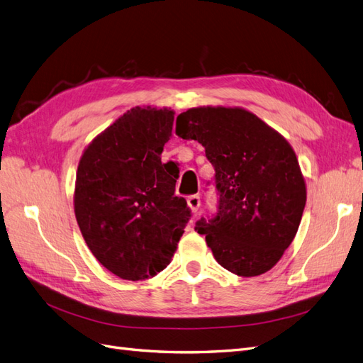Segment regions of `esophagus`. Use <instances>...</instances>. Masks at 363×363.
Returning a JSON list of instances; mask_svg holds the SVG:
<instances>
[{
    "mask_svg": "<svg viewBox=\"0 0 363 363\" xmlns=\"http://www.w3.org/2000/svg\"><path fill=\"white\" fill-rule=\"evenodd\" d=\"M188 206L191 207V211L194 213H196L200 211V206H201V200H200V195H191L188 199Z\"/></svg>",
    "mask_w": 363,
    "mask_h": 363,
    "instance_id": "esophagus-1",
    "label": "esophagus"
}]
</instances>
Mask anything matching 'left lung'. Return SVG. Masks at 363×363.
<instances>
[{
	"mask_svg": "<svg viewBox=\"0 0 363 363\" xmlns=\"http://www.w3.org/2000/svg\"><path fill=\"white\" fill-rule=\"evenodd\" d=\"M175 133L199 140L215 169L216 213L195 230L216 262L242 277L269 271L294 240L306 206L288 140L256 115L227 107L189 108L177 116Z\"/></svg>",
	"mask_w": 363,
	"mask_h": 363,
	"instance_id": "left-lung-1",
	"label": "left lung"
}]
</instances>
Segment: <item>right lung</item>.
<instances>
[{
    "mask_svg": "<svg viewBox=\"0 0 363 363\" xmlns=\"http://www.w3.org/2000/svg\"><path fill=\"white\" fill-rule=\"evenodd\" d=\"M174 112L131 108L96 136L77 169L74 208L96 260L124 280L167 268L192 216L175 196L179 171L162 163Z\"/></svg>",
    "mask_w": 363,
    "mask_h": 363,
    "instance_id": "1",
    "label": "right lung"
}]
</instances>
